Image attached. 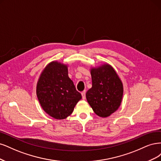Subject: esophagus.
Returning <instances> with one entry per match:
<instances>
[{
  "label": "esophagus",
  "instance_id": "esophagus-1",
  "mask_svg": "<svg viewBox=\"0 0 161 161\" xmlns=\"http://www.w3.org/2000/svg\"><path fill=\"white\" fill-rule=\"evenodd\" d=\"M81 96H82V98L83 99H86V90L85 91H83L81 92Z\"/></svg>",
  "mask_w": 161,
  "mask_h": 161
}]
</instances>
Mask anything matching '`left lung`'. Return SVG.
<instances>
[{
	"label": "left lung",
	"mask_w": 161,
	"mask_h": 161,
	"mask_svg": "<svg viewBox=\"0 0 161 161\" xmlns=\"http://www.w3.org/2000/svg\"><path fill=\"white\" fill-rule=\"evenodd\" d=\"M91 75L92 87L86 93L87 101L98 116H110L121 104L122 81L109 64L92 68Z\"/></svg>",
	"instance_id": "8db88e82"
}]
</instances>
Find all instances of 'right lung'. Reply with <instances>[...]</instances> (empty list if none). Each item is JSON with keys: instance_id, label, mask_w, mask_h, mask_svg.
Here are the masks:
<instances>
[{"instance_id": "obj_1", "label": "right lung", "mask_w": 161, "mask_h": 161, "mask_svg": "<svg viewBox=\"0 0 161 161\" xmlns=\"http://www.w3.org/2000/svg\"><path fill=\"white\" fill-rule=\"evenodd\" d=\"M37 96L43 110L58 120H62L73 112L81 99L68 76L67 65L52 61L41 73L37 84Z\"/></svg>"}]
</instances>
